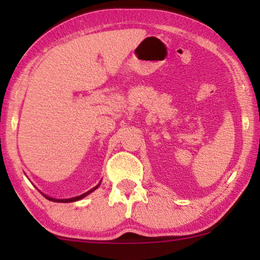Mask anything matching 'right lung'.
Here are the masks:
<instances>
[{
    "label": "right lung",
    "instance_id": "1",
    "mask_svg": "<svg viewBox=\"0 0 260 260\" xmlns=\"http://www.w3.org/2000/svg\"><path fill=\"white\" fill-rule=\"evenodd\" d=\"M101 183L102 182H99L97 186L95 187H93L92 188V189H90L88 191H86V193H84V194H81V195H79V197H74V198H70V199H54V198H51V197H48V195H46V194H44V193H41L42 195H44V197L47 199V200H49V201H53V202H74V201H78V200H81V199H84L85 197H87L88 194H91L92 191H94L95 189H97V188L101 186Z\"/></svg>",
    "mask_w": 260,
    "mask_h": 260
}]
</instances>
